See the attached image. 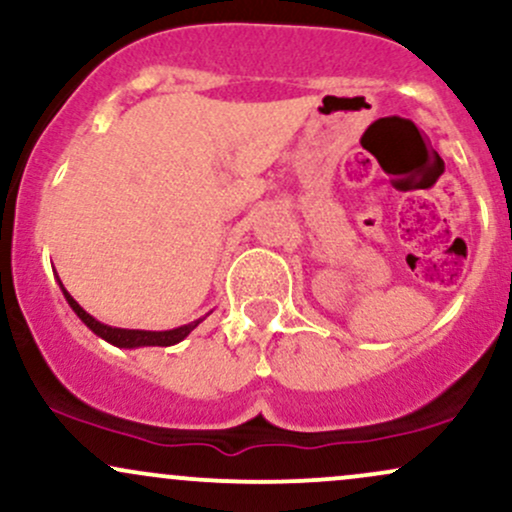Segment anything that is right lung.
Here are the masks:
<instances>
[{
	"label": "right lung",
	"mask_w": 512,
	"mask_h": 512,
	"mask_svg": "<svg viewBox=\"0 0 512 512\" xmlns=\"http://www.w3.org/2000/svg\"><path fill=\"white\" fill-rule=\"evenodd\" d=\"M62 286V281H60ZM62 293L64 298H67V303L72 305V310L76 315L81 317V322L91 330L93 334H98V337L105 339V342L120 346V349H137V346H173L182 342V339L187 337L195 327L199 325L202 320H195L190 322V325H182V327H175V330H166V332H149V330H120V327H110V325H103V322H98L96 317L88 315L84 308H81L79 303L74 301L72 296H69L67 289L62 286Z\"/></svg>",
	"instance_id": "add662e5"
}]
</instances>
